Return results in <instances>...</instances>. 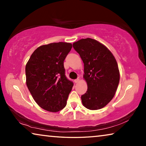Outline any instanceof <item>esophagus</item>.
Masks as SVG:
<instances>
[{
  "instance_id": "34e87169",
  "label": "esophagus",
  "mask_w": 146,
  "mask_h": 146,
  "mask_svg": "<svg viewBox=\"0 0 146 146\" xmlns=\"http://www.w3.org/2000/svg\"><path fill=\"white\" fill-rule=\"evenodd\" d=\"M80 78H76V79H75V82L76 83V84H77V83H78L79 82H80Z\"/></svg>"
}]
</instances>
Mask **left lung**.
Instances as JSON below:
<instances>
[{
    "label": "left lung",
    "mask_w": 146,
    "mask_h": 146,
    "mask_svg": "<svg viewBox=\"0 0 146 146\" xmlns=\"http://www.w3.org/2000/svg\"><path fill=\"white\" fill-rule=\"evenodd\" d=\"M84 64V78L88 90L81 96L90 110L102 109L112 100L120 80L117 60L108 48L95 39L82 38L73 44Z\"/></svg>",
    "instance_id": "1"
}]
</instances>
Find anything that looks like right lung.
<instances>
[{
    "label": "right lung",
    "instance_id": "add662e5",
    "mask_svg": "<svg viewBox=\"0 0 146 146\" xmlns=\"http://www.w3.org/2000/svg\"><path fill=\"white\" fill-rule=\"evenodd\" d=\"M71 43H50L36 48L26 66V85L36 104L44 110L57 112L65 108L73 83L65 75L64 61Z\"/></svg>",
    "mask_w": 146,
    "mask_h": 146
}]
</instances>
